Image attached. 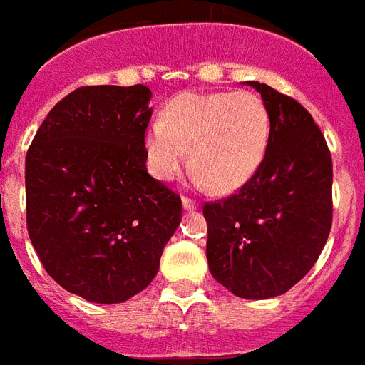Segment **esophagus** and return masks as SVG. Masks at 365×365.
I'll return each instance as SVG.
<instances>
[{"mask_svg": "<svg viewBox=\"0 0 365 365\" xmlns=\"http://www.w3.org/2000/svg\"><path fill=\"white\" fill-rule=\"evenodd\" d=\"M182 208H185L186 212H194V210H198V204L194 200H190V198H182Z\"/></svg>", "mask_w": 365, "mask_h": 365, "instance_id": "34e87169", "label": "esophagus"}]
</instances>
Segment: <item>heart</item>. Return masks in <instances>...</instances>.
<instances>
[{"instance_id": "heart-1", "label": "heart", "mask_w": 365, "mask_h": 365, "mask_svg": "<svg viewBox=\"0 0 365 365\" xmlns=\"http://www.w3.org/2000/svg\"><path fill=\"white\" fill-rule=\"evenodd\" d=\"M268 135V113L257 95L182 93L148 126L143 148L155 179H177L190 150L198 182L231 192L257 173L267 153Z\"/></svg>"}]
</instances>
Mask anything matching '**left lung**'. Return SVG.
<instances>
[{
	"label": "left lung",
	"mask_w": 365,
	"mask_h": 365,
	"mask_svg": "<svg viewBox=\"0 0 365 365\" xmlns=\"http://www.w3.org/2000/svg\"><path fill=\"white\" fill-rule=\"evenodd\" d=\"M270 120L262 163L239 192L204 206L210 272L243 299L294 288L317 262L332 223V161L324 135L295 98L247 81Z\"/></svg>",
	"instance_id": "8db88e82"
}]
</instances>
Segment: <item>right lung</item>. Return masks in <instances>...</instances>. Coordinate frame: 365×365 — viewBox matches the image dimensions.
I'll return each instance as SVG.
<instances>
[{"instance_id":"obj_1","label":"right lung","mask_w":365,"mask_h":365,"mask_svg":"<svg viewBox=\"0 0 365 365\" xmlns=\"http://www.w3.org/2000/svg\"><path fill=\"white\" fill-rule=\"evenodd\" d=\"M145 85L79 87L48 113L25 161L26 230L42 267L93 303L150 286L182 217L145 169Z\"/></svg>"}]
</instances>
